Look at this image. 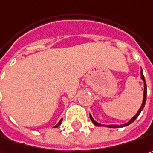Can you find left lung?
Masks as SVG:
<instances>
[{
    "label": "left lung",
    "instance_id": "left-lung-1",
    "mask_svg": "<svg viewBox=\"0 0 153 153\" xmlns=\"http://www.w3.org/2000/svg\"><path fill=\"white\" fill-rule=\"evenodd\" d=\"M140 75H141V79H142L143 82H144V96H143V102H142V104H141V106H140V110H138V112L136 113V115L134 116L132 119H130L129 122H128V123H125V124H123V125H103V124H100V123H97L96 121L92 118V116L90 115V118H91V122L94 123L96 126H98V127H108V128H123V127L128 126V125L131 124L133 122H134V121H135V119H136L137 117L139 116V115H140V112L142 111L143 109H144V106H145V104H146V80H145V78H144V75H143L142 70L140 71Z\"/></svg>",
    "mask_w": 153,
    "mask_h": 153
}]
</instances>
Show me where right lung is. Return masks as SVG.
Returning <instances> with one entry per match:
<instances>
[{
	"label": "right lung",
	"instance_id": "1",
	"mask_svg": "<svg viewBox=\"0 0 153 153\" xmlns=\"http://www.w3.org/2000/svg\"><path fill=\"white\" fill-rule=\"evenodd\" d=\"M62 119H61V120H60V121H59V123H57L56 125V126H55V127H54V128H58V127H59V126H60V125H61V123H62Z\"/></svg>",
	"mask_w": 153,
	"mask_h": 153
}]
</instances>
